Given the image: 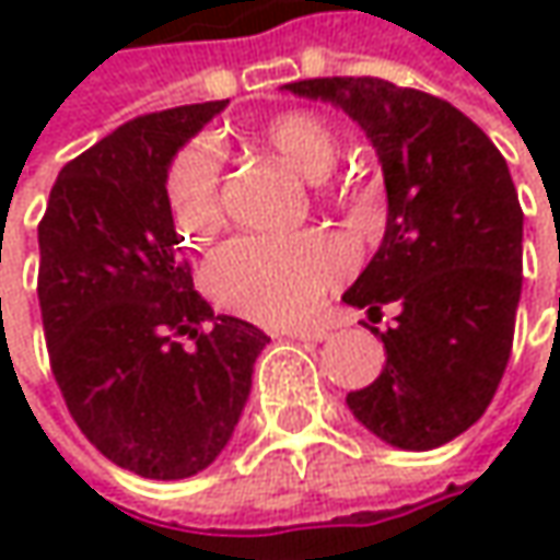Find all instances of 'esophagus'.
Here are the masks:
<instances>
[{
    "mask_svg": "<svg viewBox=\"0 0 560 560\" xmlns=\"http://www.w3.org/2000/svg\"><path fill=\"white\" fill-rule=\"evenodd\" d=\"M287 336L299 341H324L329 336V329L326 326H305V329H287Z\"/></svg>",
    "mask_w": 560,
    "mask_h": 560,
    "instance_id": "1",
    "label": "esophagus"
}]
</instances>
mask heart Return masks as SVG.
Segmentation results:
<instances>
[{
  "mask_svg": "<svg viewBox=\"0 0 560 560\" xmlns=\"http://www.w3.org/2000/svg\"><path fill=\"white\" fill-rule=\"evenodd\" d=\"M265 141L289 166L311 182L329 178L341 156L336 129L307 110H287L268 119ZM166 202L175 228L202 243L224 224L221 150L209 138L182 148L166 172ZM354 268L351 249L336 236L307 231L292 236H240L209 265V289L234 314L268 326L311 317L326 292Z\"/></svg>",
  "mask_w": 560,
  "mask_h": 560,
  "instance_id": "obj_1",
  "label": "heart"
}]
</instances>
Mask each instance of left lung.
I'll return each mask as SVG.
<instances>
[{"instance_id":"obj_1","label":"left lung","mask_w":560,"mask_h":560,"mask_svg":"<svg viewBox=\"0 0 560 560\" xmlns=\"http://www.w3.org/2000/svg\"><path fill=\"white\" fill-rule=\"evenodd\" d=\"M332 101L373 141L388 190L382 246L341 295L397 305L378 332L385 366L348 407L385 444L434 450L471 429L497 394L515 339L524 212L497 144L444 97L378 77L287 82Z\"/></svg>"}]
</instances>
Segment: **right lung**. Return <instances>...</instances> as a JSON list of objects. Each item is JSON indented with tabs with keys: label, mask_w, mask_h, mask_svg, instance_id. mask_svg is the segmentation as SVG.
I'll return each instance as SVG.
<instances>
[{
	"label": "right lung",
	"mask_w": 560,
	"mask_h": 560,
	"mask_svg": "<svg viewBox=\"0 0 560 560\" xmlns=\"http://www.w3.org/2000/svg\"><path fill=\"white\" fill-rule=\"evenodd\" d=\"M228 101L119 126L61 168L39 221V307L79 431L119 468L178 481L215 463L268 345L212 314L178 255L166 172Z\"/></svg>",
	"instance_id": "1"
}]
</instances>
